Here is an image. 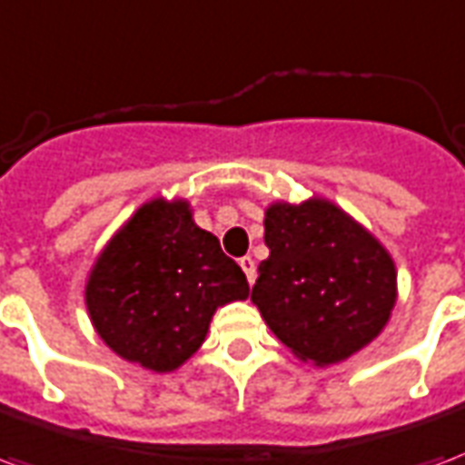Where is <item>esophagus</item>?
<instances>
[{
	"label": "esophagus",
	"instance_id": "esophagus-1",
	"mask_svg": "<svg viewBox=\"0 0 465 465\" xmlns=\"http://www.w3.org/2000/svg\"><path fill=\"white\" fill-rule=\"evenodd\" d=\"M240 267H242V272H245L247 282L252 284V282H254V274H257V267H254V260H252V257H242V260H240Z\"/></svg>",
	"mask_w": 465,
	"mask_h": 465
}]
</instances>
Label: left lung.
<instances>
[{
  "instance_id": "8db88e82",
  "label": "left lung",
  "mask_w": 465,
  "mask_h": 465,
  "mask_svg": "<svg viewBox=\"0 0 465 465\" xmlns=\"http://www.w3.org/2000/svg\"><path fill=\"white\" fill-rule=\"evenodd\" d=\"M264 242L270 257L252 302L296 358L323 368L380 336L397 302V272L361 223L323 198L272 203Z\"/></svg>"
}]
</instances>
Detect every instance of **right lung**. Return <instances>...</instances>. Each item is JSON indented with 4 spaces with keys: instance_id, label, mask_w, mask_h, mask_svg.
I'll use <instances>...</instances> for the list:
<instances>
[{
    "instance_id": "obj_1",
    "label": "right lung",
    "mask_w": 465,
    "mask_h": 465,
    "mask_svg": "<svg viewBox=\"0 0 465 465\" xmlns=\"http://www.w3.org/2000/svg\"><path fill=\"white\" fill-rule=\"evenodd\" d=\"M250 294L218 237L186 201L144 203L107 242L85 286L87 313L120 358L171 372L205 341L218 306Z\"/></svg>"
}]
</instances>
